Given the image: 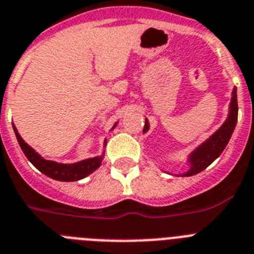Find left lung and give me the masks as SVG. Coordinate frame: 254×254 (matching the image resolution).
I'll return each instance as SVG.
<instances>
[{
    "label": "left lung",
    "instance_id": "8db88e82",
    "mask_svg": "<svg viewBox=\"0 0 254 254\" xmlns=\"http://www.w3.org/2000/svg\"><path fill=\"white\" fill-rule=\"evenodd\" d=\"M236 121H238V98H236V89L232 90L231 103H230V112L227 120L223 123V125L219 127L216 133L213 134L209 139H206L203 144H200L191 155H190V164L191 167L187 170L186 173H183L185 177L195 176L200 173L201 170L206 169L210 164L217 159V157L222 153L225 147L229 143L230 138H231L234 129L236 127ZM150 127V124L146 119L144 124L143 133H146Z\"/></svg>",
    "mask_w": 254,
    "mask_h": 254
}]
</instances>
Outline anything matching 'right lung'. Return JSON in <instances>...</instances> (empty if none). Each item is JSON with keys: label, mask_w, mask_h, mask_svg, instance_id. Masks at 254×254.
<instances>
[{"label": "right lung", "mask_w": 254, "mask_h": 254, "mask_svg": "<svg viewBox=\"0 0 254 254\" xmlns=\"http://www.w3.org/2000/svg\"><path fill=\"white\" fill-rule=\"evenodd\" d=\"M12 127H14L15 135H16V139H18L19 142V146H20V148L23 150V152H24V155L27 156V159H28L29 161L41 172V173H44L45 176L50 177L53 180L63 181V182H73V181L82 180V178L87 177L90 173H93L95 169H98V168L101 167L102 160H103V155H102V156L82 160V161H78V163L74 164H59L55 163V161H50V160L42 159L31 146H28V144L23 140V138L19 135L18 130H16V127H15L14 124H12ZM104 144H106V142H104Z\"/></svg>", "instance_id": "obj_1"}]
</instances>
